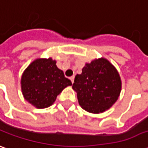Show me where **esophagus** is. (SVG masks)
Here are the masks:
<instances>
[{
    "mask_svg": "<svg viewBox=\"0 0 148 148\" xmlns=\"http://www.w3.org/2000/svg\"><path fill=\"white\" fill-rule=\"evenodd\" d=\"M70 81H71V82H72V83H73V82H74V76H71V77H70Z\"/></svg>",
    "mask_w": 148,
    "mask_h": 148,
    "instance_id": "34e87169",
    "label": "esophagus"
}]
</instances>
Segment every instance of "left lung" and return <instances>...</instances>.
I'll return each mask as SVG.
<instances>
[{"instance_id":"left-lung-1","label":"left lung","mask_w":148,"mask_h":148,"mask_svg":"<svg viewBox=\"0 0 148 148\" xmlns=\"http://www.w3.org/2000/svg\"><path fill=\"white\" fill-rule=\"evenodd\" d=\"M78 103L92 113L104 112L112 106L120 95L121 82L116 68L104 58L91 61L77 74L73 83Z\"/></svg>"}]
</instances>
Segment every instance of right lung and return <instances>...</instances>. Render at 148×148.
Returning a JSON list of instances; mask_svg holds the SVG:
<instances>
[{"instance_id": "right-lung-1", "label": "right lung", "mask_w": 148, "mask_h": 148, "mask_svg": "<svg viewBox=\"0 0 148 148\" xmlns=\"http://www.w3.org/2000/svg\"><path fill=\"white\" fill-rule=\"evenodd\" d=\"M24 98L38 108L52 105L67 86L72 85L52 58L37 59L24 71L21 80Z\"/></svg>"}]
</instances>
